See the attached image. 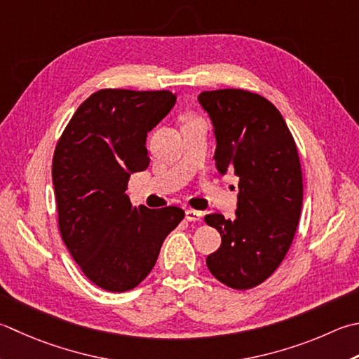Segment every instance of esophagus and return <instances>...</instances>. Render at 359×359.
<instances>
[{"mask_svg":"<svg viewBox=\"0 0 359 359\" xmlns=\"http://www.w3.org/2000/svg\"><path fill=\"white\" fill-rule=\"evenodd\" d=\"M202 213L201 212H198V210H187L185 212V217H187V221H189V222H198V221H201L202 219Z\"/></svg>","mask_w":359,"mask_h":359,"instance_id":"34e87169","label":"esophagus"}]
</instances>
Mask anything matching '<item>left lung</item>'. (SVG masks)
I'll use <instances>...</instances> for the list:
<instances>
[{
    "label": "left lung",
    "instance_id": "8db88e82",
    "mask_svg": "<svg viewBox=\"0 0 359 359\" xmlns=\"http://www.w3.org/2000/svg\"><path fill=\"white\" fill-rule=\"evenodd\" d=\"M198 101L213 124L217 172L240 179L233 219L205 216L222 238L207 268L221 283L249 290L272 276L296 235L304 199L297 147L263 96L224 88L202 91Z\"/></svg>",
    "mask_w": 359,
    "mask_h": 359
}]
</instances>
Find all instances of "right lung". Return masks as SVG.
<instances>
[{
	"label": "right lung",
	"mask_w": 359,
	"mask_h": 359,
	"mask_svg": "<svg viewBox=\"0 0 359 359\" xmlns=\"http://www.w3.org/2000/svg\"><path fill=\"white\" fill-rule=\"evenodd\" d=\"M175 104L171 91L100 90L63 130L53 158L59 229L74 262L96 286L124 292L142 283L179 207H132L130 174L149 166L146 138Z\"/></svg>",
	"instance_id": "right-lung-1"
}]
</instances>
